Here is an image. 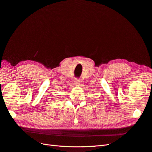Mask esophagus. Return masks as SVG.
I'll return each instance as SVG.
<instances>
[{
	"instance_id": "1",
	"label": "esophagus",
	"mask_w": 152,
	"mask_h": 152,
	"mask_svg": "<svg viewBox=\"0 0 152 152\" xmlns=\"http://www.w3.org/2000/svg\"><path fill=\"white\" fill-rule=\"evenodd\" d=\"M80 82H81L80 80V79H77V78H76V79H75V80H74V83H75V84L76 85H80Z\"/></svg>"
}]
</instances>
